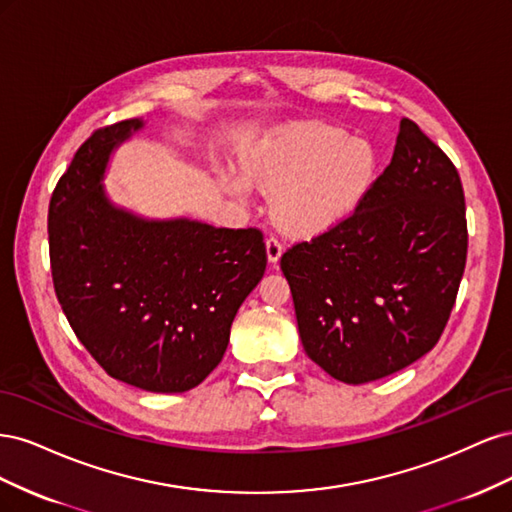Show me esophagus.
Segmentation results:
<instances>
[{"label":"esophagus","mask_w":512,"mask_h":512,"mask_svg":"<svg viewBox=\"0 0 512 512\" xmlns=\"http://www.w3.org/2000/svg\"><path fill=\"white\" fill-rule=\"evenodd\" d=\"M282 252H284V245L277 241L275 237H269L267 239V258H269L271 265H275V262L282 258Z\"/></svg>","instance_id":"1"}]
</instances>
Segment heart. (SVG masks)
<instances>
[{
    "instance_id": "b5f03b06",
    "label": "heart",
    "mask_w": 512,
    "mask_h": 512,
    "mask_svg": "<svg viewBox=\"0 0 512 512\" xmlns=\"http://www.w3.org/2000/svg\"><path fill=\"white\" fill-rule=\"evenodd\" d=\"M243 170L262 192L273 194L277 226L294 237H314L363 203L376 181L378 153L365 138L348 136L333 123L299 121L262 136L247 151ZM246 180L226 173L224 185L232 196L247 198Z\"/></svg>"
}]
</instances>
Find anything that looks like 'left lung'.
Instances as JSON below:
<instances>
[{"label": "left lung", "mask_w": 512, "mask_h": 512, "mask_svg": "<svg viewBox=\"0 0 512 512\" xmlns=\"http://www.w3.org/2000/svg\"><path fill=\"white\" fill-rule=\"evenodd\" d=\"M468 256L457 168L410 119L350 218L282 256L301 344L346 384L421 359L446 327Z\"/></svg>", "instance_id": "left-lung-1"}]
</instances>
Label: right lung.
<instances>
[{
  "instance_id": "obj_1",
  "label": "right lung",
  "mask_w": 512,
  "mask_h": 512,
  "mask_svg": "<svg viewBox=\"0 0 512 512\" xmlns=\"http://www.w3.org/2000/svg\"><path fill=\"white\" fill-rule=\"evenodd\" d=\"M126 119L91 134L49 205L55 294L72 331L108 376L183 393L220 365L230 324L267 269L258 228L147 220L104 190L111 153L143 130Z\"/></svg>"
}]
</instances>
